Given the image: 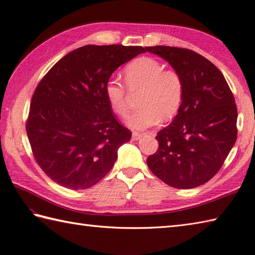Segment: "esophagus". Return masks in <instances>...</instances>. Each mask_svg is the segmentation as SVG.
I'll use <instances>...</instances> for the list:
<instances>
[{
	"mask_svg": "<svg viewBox=\"0 0 255 255\" xmlns=\"http://www.w3.org/2000/svg\"><path fill=\"white\" fill-rule=\"evenodd\" d=\"M141 137H142V134H141V133L134 132V133H133V135H132V139H133L134 141H137V140H139Z\"/></svg>",
	"mask_w": 255,
	"mask_h": 255,
	"instance_id": "esophagus-1",
	"label": "esophagus"
}]
</instances>
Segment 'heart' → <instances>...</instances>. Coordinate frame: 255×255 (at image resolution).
<instances>
[{"label": "heart", "instance_id": "heart-1", "mask_svg": "<svg viewBox=\"0 0 255 255\" xmlns=\"http://www.w3.org/2000/svg\"><path fill=\"white\" fill-rule=\"evenodd\" d=\"M130 92L140 91V109L127 120L130 128L143 130L161 120H170L179 112L183 100L184 85L174 70H164V65L152 57H139L129 63L123 71ZM105 96L112 110L120 116L128 112V92L117 80L105 85Z\"/></svg>", "mask_w": 255, "mask_h": 255}]
</instances>
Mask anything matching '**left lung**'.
I'll return each instance as SVG.
<instances>
[{"instance_id":"1","label":"left lung","mask_w":255,"mask_h":255,"mask_svg":"<svg viewBox=\"0 0 255 255\" xmlns=\"http://www.w3.org/2000/svg\"><path fill=\"white\" fill-rule=\"evenodd\" d=\"M145 50L168 61L184 85L180 110L160 129L146 164L169 186L190 189L219 171L237 138L234 96L219 69L200 54L166 45Z\"/></svg>"}]
</instances>
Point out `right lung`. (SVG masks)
I'll use <instances>...</instances> for the list:
<instances>
[{
    "label": "right lung",
    "instance_id": "right-lung-1",
    "mask_svg": "<svg viewBox=\"0 0 255 255\" xmlns=\"http://www.w3.org/2000/svg\"><path fill=\"white\" fill-rule=\"evenodd\" d=\"M142 47L84 45L54 65L34 92L26 133L38 165L69 189L94 186L110 172L132 133L105 96L112 74Z\"/></svg>",
    "mask_w": 255,
    "mask_h": 255
}]
</instances>
